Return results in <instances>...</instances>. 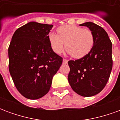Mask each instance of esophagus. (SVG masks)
<instances>
[{"label": "esophagus", "mask_w": 120, "mask_h": 120, "mask_svg": "<svg viewBox=\"0 0 120 120\" xmlns=\"http://www.w3.org/2000/svg\"><path fill=\"white\" fill-rule=\"evenodd\" d=\"M68 62V60L66 59H63V64H67Z\"/></svg>", "instance_id": "34e87169"}]
</instances>
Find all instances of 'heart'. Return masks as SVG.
I'll list each match as a JSON object with an SVG mask.
<instances>
[{"mask_svg": "<svg viewBox=\"0 0 120 120\" xmlns=\"http://www.w3.org/2000/svg\"><path fill=\"white\" fill-rule=\"evenodd\" d=\"M58 34L50 33L48 40L50 46L56 54L59 55L65 48L73 57L81 58L93 49L94 37L88 28H82L74 25H66L57 29Z\"/></svg>", "mask_w": 120, "mask_h": 120, "instance_id": "1", "label": "heart"}]
</instances>
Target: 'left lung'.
Returning <instances> with one entry per match:
<instances>
[{
	"mask_svg": "<svg viewBox=\"0 0 120 120\" xmlns=\"http://www.w3.org/2000/svg\"><path fill=\"white\" fill-rule=\"evenodd\" d=\"M80 26L92 31L94 44L86 56L68 62V81L76 93L89 97L101 92L108 82L112 68V43L107 32L98 25L87 22Z\"/></svg>",
	"mask_w": 120,
	"mask_h": 120,
	"instance_id": "left-lung-1",
	"label": "left lung"
}]
</instances>
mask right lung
Masks as SVG:
<instances>
[{
	"label": "right lung",
	"mask_w": 120,
	"mask_h": 120,
	"mask_svg": "<svg viewBox=\"0 0 120 120\" xmlns=\"http://www.w3.org/2000/svg\"><path fill=\"white\" fill-rule=\"evenodd\" d=\"M52 25L30 22L17 29L8 48L9 70L15 86L25 98L37 100L50 89L62 58L51 49L48 34Z\"/></svg>",
	"instance_id": "1"
}]
</instances>
